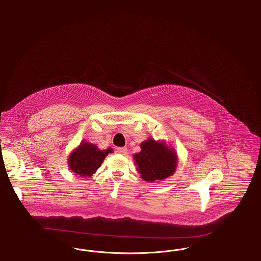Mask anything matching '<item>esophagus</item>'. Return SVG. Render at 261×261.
I'll return each mask as SVG.
<instances>
[{
  "label": "esophagus",
  "instance_id": "34e87169",
  "mask_svg": "<svg viewBox=\"0 0 261 261\" xmlns=\"http://www.w3.org/2000/svg\"><path fill=\"white\" fill-rule=\"evenodd\" d=\"M117 152L119 153V154H122V155H125L126 153H127V148L126 147H118L117 149Z\"/></svg>",
  "mask_w": 261,
  "mask_h": 261
}]
</instances>
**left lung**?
<instances>
[{
	"instance_id": "1",
	"label": "left lung",
	"mask_w": 261,
	"mask_h": 261,
	"mask_svg": "<svg viewBox=\"0 0 261 261\" xmlns=\"http://www.w3.org/2000/svg\"><path fill=\"white\" fill-rule=\"evenodd\" d=\"M141 151L133 155L138 172L146 181H161L172 176L177 165V155L163 141L147 139L141 144Z\"/></svg>"
}]
</instances>
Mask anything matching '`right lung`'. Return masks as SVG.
Here are the masks:
<instances>
[{"mask_svg": "<svg viewBox=\"0 0 261 261\" xmlns=\"http://www.w3.org/2000/svg\"><path fill=\"white\" fill-rule=\"evenodd\" d=\"M112 151V148L100 150L96 145L84 141L70 154L68 165L79 177H91Z\"/></svg>", "mask_w": 261, "mask_h": 261, "instance_id": "add662e5", "label": "right lung"}]
</instances>
